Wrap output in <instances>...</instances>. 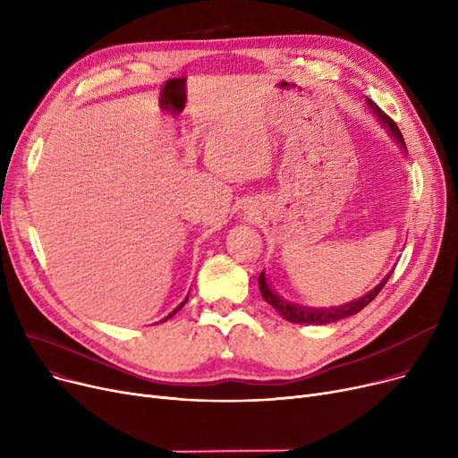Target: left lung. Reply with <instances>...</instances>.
Here are the masks:
<instances>
[{"instance_id":"1","label":"left lung","mask_w":458,"mask_h":458,"mask_svg":"<svg viewBox=\"0 0 458 458\" xmlns=\"http://www.w3.org/2000/svg\"><path fill=\"white\" fill-rule=\"evenodd\" d=\"M368 104H369V107L373 109V113L378 116L380 123H382L384 126H388V130L394 133V137L404 147V139H403V135H401V131H399V128H397V124L394 123V120H392L386 113H384L375 102H371L369 98H368ZM390 275H392V273H390ZM390 275H388L386 278H384V280L375 287V290H371L368 295H364L362 299H356V301H352V302H347V304L338 306V308H330V310H321V308H319V310H311V308H302V306H297V304L285 302L284 299H280L278 295H275V292L269 287V284H267V280H266V275H263V273L259 275L258 284H259L261 297L266 299L285 321L297 323V325H327V323H334V321L345 319V318H349V316H354V314H358L360 310H364V308L380 293L384 284L388 282Z\"/></svg>"}]
</instances>
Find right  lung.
Returning <instances> with one entry per match:
<instances>
[{
	"mask_svg": "<svg viewBox=\"0 0 458 458\" xmlns=\"http://www.w3.org/2000/svg\"><path fill=\"white\" fill-rule=\"evenodd\" d=\"M187 297H189V295H187ZM185 302H187V299H185V301H183V302H182V304H180V306H178V308H176V310H174V311H173V314H168V316H166V318H165V319H163V321H166V319H168V318H173V316H174V314H176V311H178V310H180V308H182V306H183V304H185Z\"/></svg>",
	"mask_w": 458,
	"mask_h": 458,
	"instance_id": "add662e5",
	"label": "right lung"
}]
</instances>
